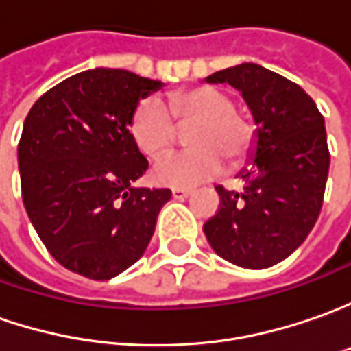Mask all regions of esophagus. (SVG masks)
<instances>
[{
	"label": "esophagus",
	"mask_w": 351,
	"mask_h": 351,
	"mask_svg": "<svg viewBox=\"0 0 351 351\" xmlns=\"http://www.w3.org/2000/svg\"><path fill=\"white\" fill-rule=\"evenodd\" d=\"M192 194V190L188 188H173V198L175 199H184Z\"/></svg>",
	"instance_id": "1"
}]
</instances>
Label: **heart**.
I'll use <instances>...</instances> for the list:
<instances>
[{
	"label": "heart",
	"instance_id": "b5f03b06",
	"mask_svg": "<svg viewBox=\"0 0 351 351\" xmlns=\"http://www.w3.org/2000/svg\"><path fill=\"white\" fill-rule=\"evenodd\" d=\"M190 126L186 141L192 149L157 159L152 167L155 184L196 186L219 175L223 159L237 165L252 152L254 128L237 112L231 95L212 85L171 93L167 104L153 97L139 101L130 120V134L141 152L155 157L175 145L178 128Z\"/></svg>",
	"mask_w": 351,
	"mask_h": 351
}]
</instances>
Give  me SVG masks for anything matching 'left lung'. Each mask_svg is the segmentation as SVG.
I'll return each mask as SVG.
<instances>
[{
  "label": "left lung",
  "mask_w": 351,
  "mask_h": 351,
  "mask_svg": "<svg viewBox=\"0 0 351 351\" xmlns=\"http://www.w3.org/2000/svg\"><path fill=\"white\" fill-rule=\"evenodd\" d=\"M206 81L241 91L258 128L252 167L239 173L243 188H215L219 208L204 233L227 262L270 268L317 223L330 167L324 118L297 83L258 64L227 67Z\"/></svg>",
  "instance_id": "left-lung-1"
}]
</instances>
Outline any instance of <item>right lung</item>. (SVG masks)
Here are the masks:
<instances>
[{
	"mask_svg": "<svg viewBox=\"0 0 351 351\" xmlns=\"http://www.w3.org/2000/svg\"><path fill=\"white\" fill-rule=\"evenodd\" d=\"M161 81L97 67L64 79L32 104L19 141L23 204L64 268L110 280L152 241L167 188H134L147 171L130 134L141 99Z\"/></svg>",
	"mask_w": 351,
	"mask_h": 351,
	"instance_id": "obj_1",
	"label": "right lung"
}]
</instances>
